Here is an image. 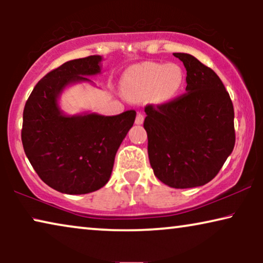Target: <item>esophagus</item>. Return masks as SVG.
<instances>
[{"label":"esophagus","instance_id":"obj_1","mask_svg":"<svg viewBox=\"0 0 263 263\" xmlns=\"http://www.w3.org/2000/svg\"><path fill=\"white\" fill-rule=\"evenodd\" d=\"M143 120H145V117H143V115L141 112H139L136 115V118H135V123L136 124H142L143 123Z\"/></svg>","mask_w":263,"mask_h":263}]
</instances>
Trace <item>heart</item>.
I'll list each match as a JSON object with an SVG mask.
<instances>
[{
  "label": "heart",
  "mask_w": 263,
  "mask_h": 263,
  "mask_svg": "<svg viewBox=\"0 0 263 263\" xmlns=\"http://www.w3.org/2000/svg\"><path fill=\"white\" fill-rule=\"evenodd\" d=\"M184 81L183 69L176 63L143 62L127 69L122 88L132 99L152 96L154 102L165 103L177 96Z\"/></svg>",
  "instance_id": "1"
}]
</instances>
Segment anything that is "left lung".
<instances>
[{
  "label": "left lung",
  "instance_id": "8db88e82",
  "mask_svg": "<svg viewBox=\"0 0 263 263\" xmlns=\"http://www.w3.org/2000/svg\"><path fill=\"white\" fill-rule=\"evenodd\" d=\"M186 70L184 95L145 107L148 158L157 178L185 189L212 181L235 147V111L229 92L210 67L175 52Z\"/></svg>",
  "mask_w": 263,
  "mask_h": 263
}]
</instances>
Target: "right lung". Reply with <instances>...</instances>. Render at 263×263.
<instances>
[{
    "instance_id": "obj_1",
    "label": "right lung",
    "mask_w": 263,
    "mask_h": 263,
    "mask_svg": "<svg viewBox=\"0 0 263 263\" xmlns=\"http://www.w3.org/2000/svg\"><path fill=\"white\" fill-rule=\"evenodd\" d=\"M100 61L93 55L63 63L35 85L25 104L24 151L42 181L60 193L80 195L105 185L118 147L134 124V110L116 116H67L60 110L63 89L91 81L87 77L100 73Z\"/></svg>"
}]
</instances>
